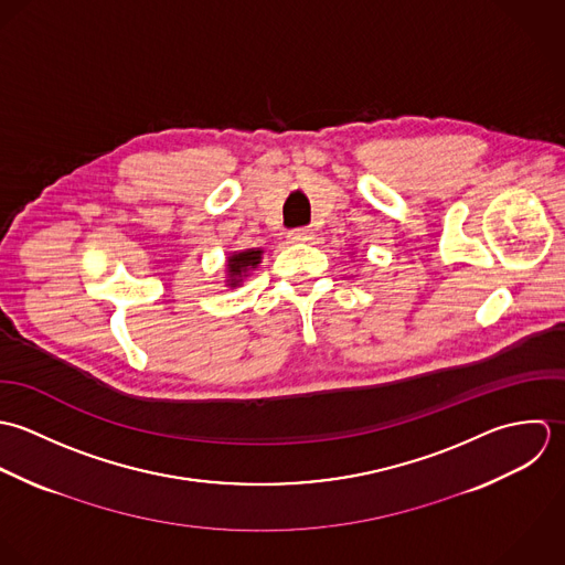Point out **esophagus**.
Instances as JSON below:
<instances>
[{
	"label": "esophagus",
	"mask_w": 565,
	"mask_h": 565,
	"mask_svg": "<svg viewBox=\"0 0 565 565\" xmlns=\"http://www.w3.org/2000/svg\"><path fill=\"white\" fill-rule=\"evenodd\" d=\"M312 237H315V231L310 226H299V228L288 231L290 242H310Z\"/></svg>",
	"instance_id": "34e87169"
}]
</instances>
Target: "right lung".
<instances>
[{
    "mask_svg": "<svg viewBox=\"0 0 565 565\" xmlns=\"http://www.w3.org/2000/svg\"><path fill=\"white\" fill-rule=\"evenodd\" d=\"M259 257H262V250H242V253H235L228 257V275H231V286H237L239 279L244 277V273L248 268H255L259 264Z\"/></svg>",
    "mask_w": 565,
    "mask_h": 565,
    "instance_id": "obj_1",
    "label": "right lung"
}]
</instances>
